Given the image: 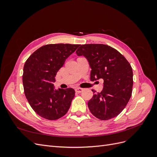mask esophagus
I'll list each match as a JSON object with an SVG mask.
<instances>
[{
	"label": "esophagus",
	"instance_id": "1",
	"mask_svg": "<svg viewBox=\"0 0 157 157\" xmlns=\"http://www.w3.org/2000/svg\"><path fill=\"white\" fill-rule=\"evenodd\" d=\"M84 90V89L83 88H75V91H76V92H77V93H80V92H82V91Z\"/></svg>",
	"mask_w": 157,
	"mask_h": 157
}]
</instances>
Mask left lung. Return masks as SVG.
<instances>
[{
  "instance_id": "1",
  "label": "left lung",
  "mask_w": 157,
  "mask_h": 157,
  "mask_svg": "<svg viewBox=\"0 0 157 157\" xmlns=\"http://www.w3.org/2000/svg\"><path fill=\"white\" fill-rule=\"evenodd\" d=\"M76 53L87 59L92 69L90 80H103L101 92L92 90L94 96L88 102L90 112L103 121L119 115L132 96L133 71L129 62L119 52L106 44H83Z\"/></svg>"
}]
</instances>
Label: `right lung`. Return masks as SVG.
I'll use <instances>...</instances> for the list:
<instances>
[{"label": "right lung", "instance_id": "obj_1", "mask_svg": "<svg viewBox=\"0 0 157 157\" xmlns=\"http://www.w3.org/2000/svg\"><path fill=\"white\" fill-rule=\"evenodd\" d=\"M79 44H55L40 47L30 56L23 67V84L28 102L36 114L48 120L64 116L75 97L74 89L56 90L58 71Z\"/></svg>", "mask_w": 157, "mask_h": 157}]
</instances>
